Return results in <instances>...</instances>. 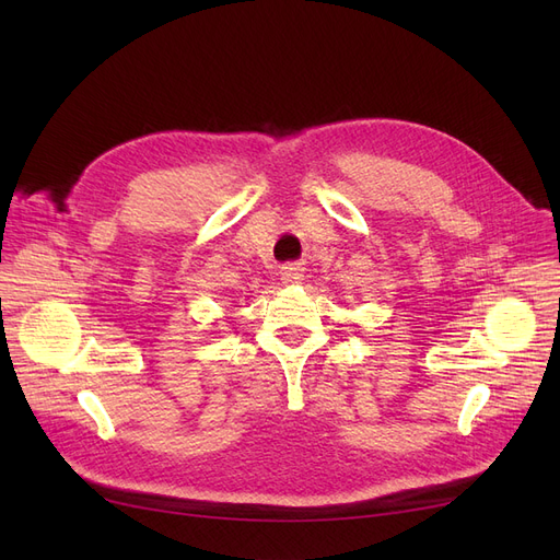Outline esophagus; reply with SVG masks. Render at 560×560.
<instances>
[{
	"instance_id": "esophagus-1",
	"label": "esophagus",
	"mask_w": 560,
	"mask_h": 560,
	"mask_svg": "<svg viewBox=\"0 0 560 560\" xmlns=\"http://www.w3.org/2000/svg\"><path fill=\"white\" fill-rule=\"evenodd\" d=\"M279 277H281V281H283L285 285L300 283V281L304 279V268H302L300 262H288V265H283V268H281Z\"/></svg>"
}]
</instances>
